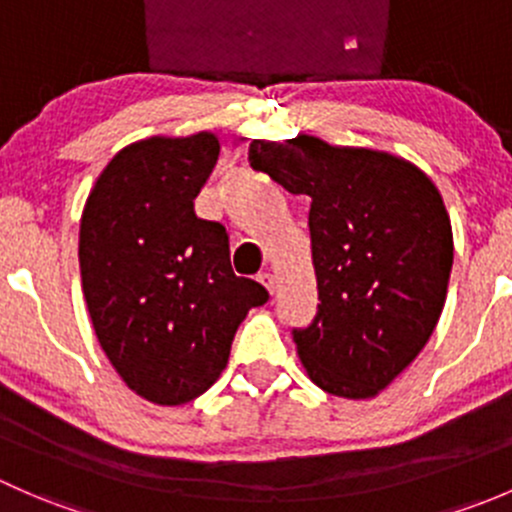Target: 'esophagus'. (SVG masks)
I'll return each mask as SVG.
<instances>
[{"instance_id":"34e87169","label":"esophagus","mask_w":512,"mask_h":512,"mask_svg":"<svg viewBox=\"0 0 512 512\" xmlns=\"http://www.w3.org/2000/svg\"><path fill=\"white\" fill-rule=\"evenodd\" d=\"M257 280L265 285L267 292H270V294L275 292V275H272V272H260V275H257Z\"/></svg>"}]
</instances>
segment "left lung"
<instances>
[{"label": "left lung", "instance_id": "obj_1", "mask_svg": "<svg viewBox=\"0 0 512 512\" xmlns=\"http://www.w3.org/2000/svg\"><path fill=\"white\" fill-rule=\"evenodd\" d=\"M250 165L309 195L319 304L292 329L309 379L342 399H371L426 347L446 302L453 232L423 170L322 138L252 141Z\"/></svg>", "mask_w": 512, "mask_h": 512}]
</instances>
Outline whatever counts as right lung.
I'll return each mask as SVG.
<instances>
[{
    "instance_id": "right-lung-1",
    "label": "right lung",
    "mask_w": 512,
    "mask_h": 512,
    "mask_svg": "<svg viewBox=\"0 0 512 512\" xmlns=\"http://www.w3.org/2000/svg\"><path fill=\"white\" fill-rule=\"evenodd\" d=\"M218 156L208 131L131 143L81 215V285L98 344L128 389L160 406L205 394L245 314L270 299L232 272L225 227L195 215Z\"/></svg>"
}]
</instances>
